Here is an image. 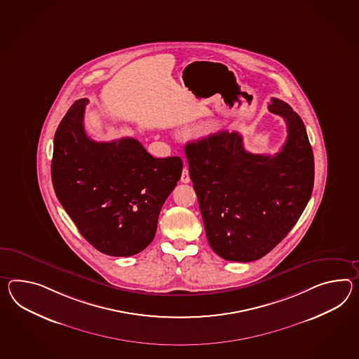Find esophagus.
I'll return each instance as SVG.
<instances>
[{
  "mask_svg": "<svg viewBox=\"0 0 359 359\" xmlns=\"http://www.w3.org/2000/svg\"><path fill=\"white\" fill-rule=\"evenodd\" d=\"M180 182L184 184L189 183V182H191V177H189V170H188L187 167H184L183 168V172H182Z\"/></svg>",
  "mask_w": 359,
  "mask_h": 359,
  "instance_id": "esophagus-1",
  "label": "esophagus"
}]
</instances>
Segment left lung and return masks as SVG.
<instances>
[{"label": "left lung", "instance_id": "1", "mask_svg": "<svg viewBox=\"0 0 359 359\" xmlns=\"http://www.w3.org/2000/svg\"><path fill=\"white\" fill-rule=\"evenodd\" d=\"M269 110L287 123L273 156L245 150L237 132L185 145L211 249L226 261L250 262L271 252L297 223L314 187V154L299 115L272 98Z\"/></svg>", "mask_w": 359, "mask_h": 359}]
</instances>
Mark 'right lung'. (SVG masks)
<instances>
[{
    "label": "right lung",
    "mask_w": 359,
    "mask_h": 359,
    "mask_svg": "<svg viewBox=\"0 0 359 359\" xmlns=\"http://www.w3.org/2000/svg\"><path fill=\"white\" fill-rule=\"evenodd\" d=\"M87 104V98L75 101L55 131L54 192L89 244L107 255L130 257L153 241L183 161L154 158L132 137L89 139L83 123Z\"/></svg>",
    "instance_id": "obj_1"
}]
</instances>
